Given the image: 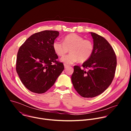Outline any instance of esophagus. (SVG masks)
Masks as SVG:
<instances>
[{
  "mask_svg": "<svg viewBox=\"0 0 131 131\" xmlns=\"http://www.w3.org/2000/svg\"><path fill=\"white\" fill-rule=\"evenodd\" d=\"M64 68H66L68 67V65H66V64H64Z\"/></svg>",
  "mask_w": 131,
  "mask_h": 131,
  "instance_id": "obj_1",
  "label": "esophagus"
}]
</instances>
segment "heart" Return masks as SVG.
<instances>
[{"mask_svg": "<svg viewBox=\"0 0 131 131\" xmlns=\"http://www.w3.org/2000/svg\"><path fill=\"white\" fill-rule=\"evenodd\" d=\"M54 53L59 57H63L70 49V54L61 59L66 65L72 64L79 61L81 63L88 61L94 50L93 42L89 39H84L76 34H70L63 39V42L56 40L53 43Z\"/></svg>", "mask_w": 131, "mask_h": 131, "instance_id": "heart-1", "label": "heart"}]
</instances>
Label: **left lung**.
<instances>
[{
	"mask_svg": "<svg viewBox=\"0 0 131 131\" xmlns=\"http://www.w3.org/2000/svg\"><path fill=\"white\" fill-rule=\"evenodd\" d=\"M94 50L81 69L74 66L71 81L74 88L83 97L92 98L104 92L115 77L117 58L114 49L104 37L90 32ZM88 69V71L84 69Z\"/></svg>",
	"mask_w": 131,
	"mask_h": 131,
	"instance_id": "left-lung-1",
	"label": "left lung"
}]
</instances>
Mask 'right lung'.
Segmentation results:
<instances>
[{"label": "right lung", "mask_w": 131, "mask_h": 131, "mask_svg": "<svg viewBox=\"0 0 131 131\" xmlns=\"http://www.w3.org/2000/svg\"><path fill=\"white\" fill-rule=\"evenodd\" d=\"M59 35L55 30L35 33L18 50L16 70L22 83L32 92L45 93L64 69L63 64L57 61L58 57L53 49V43Z\"/></svg>", "instance_id": "obj_1"}]
</instances>
